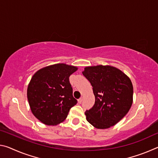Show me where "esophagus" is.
<instances>
[{
	"mask_svg": "<svg viewBox=\"0 0 158 158\" xmlns=\"http://www.w3.org/2000/svg\"><path fill=\"white\" fill-rule=\"evenodd\" d=\"M82 101H83V98H80L79 100H78V102L79 104H81L82 102Z\"/></svg>",
	"mask_w": 158,
	"mask_h": 158,
	"instance_id": "1",
	"label": "esophagus"
}]
</instances>
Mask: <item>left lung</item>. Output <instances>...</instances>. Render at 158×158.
<instances>
[{
	"label": "left lung",
	"instance_id": "1",
	"mask_svg": "<svg viewBox=\"0 0 158 158\" xmlns=\"http://www.w3.org/2000/svg\"><path fill=\"white\" fill-rule=\"evenodd\" d=\"M83 74L93 86L95 102L85 112L87 121L97 129L116 125L129 111L133 102V85L129 77L111 65L88 66Z\"/></svg>",
	"mask_w": 158,
	"mask_h": 158
}]
</instances>
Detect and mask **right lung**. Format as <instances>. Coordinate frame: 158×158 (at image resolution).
<instances>
[{
	"label": "right lung",
	"instance_id": "add662e5",
	"mask_svg": "<svg viewBox=\"0 0 158 158\" xmlns=\"http://www.w3.org/2000/svg\"><path fill=\"white\" fill-rule=\"evenodd\" d=\"M77 69V66L57 63L38 69L32 77L27 89L28 101L32 114L42 123H60L77 104L69 77Z\"/></svg>",
	"mask_w": 158,
	"mask_h": 158
}]
</instances>
